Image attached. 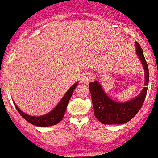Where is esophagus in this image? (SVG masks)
<instances>
[{
    "mask_svg": "<svg viewBox=\"0 0 158 158\" xmlns=\"http://www.w3.org/2000/svg\"><path fill=\"white\" fill-rule=\"evenodd\" d=\"M92 78V74L90 72H86V73L83 74V76L81 77V82L82 83H85V84H88L91 81Z\"/></svg>",
    "mask_w": 158,
    "mask_h": 158,
    "instance_id": "obj_1",
    "label": "esophagus"
}]
</instances>
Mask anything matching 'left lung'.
Masks as SVG:
<instances>
[{"label": "left lung", "instance_id": "left-lung-1", "mask_svg": "<svg viewBox=\"0 0 158 158\" xmlns=\"http://www.w3.org/2000/svg\"><path fill=\"white\" fill-rule=\"evenodd\" d=\"M135 46L137 55L144 67L145 85L147 86L149 82L148 65L141 47L138 42L135 43ZM89 90L91 93L94 116L103 124H123L130 121L142 107L147 93V88L145 87L137 97L127 102L119 103L109 98L97 81L90 82Z\"/></svg>", "mask_w": 158, "mask_h": 158}]
</instances>
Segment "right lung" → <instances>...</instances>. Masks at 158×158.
Returning a JSON list of instances; mask_svg holds the SVG:
<instances>
[{
	"mask_svg": "<svg viewBox=\"0 0 158 158\" xmlns=\"http://www.w3.org/2000/svg\"><path fill=\"white\" fill-rule=\"evenodd\" d=\"M77 83H75L73 86H71L70 89L66 92V94L62 98V99L60 100V102L58 104V106H56L52 110H51L50 112L46 114L44 116H41V117H32V116L27 115V114L23 112L22 110H20L15 104L14 105H15V107H16L19 113L30 123L33 124L35 126H38V127L52 126V125L59 123V122L63 119L65 110L67 108V105L70 101V97L73 94L74 89L77 88Z\"/></svg>",
	"mask_w": 158,
	"mask_h": 158,
	"instance_id": "obj_1",
	"label": "right lung"
}]
</instances>
